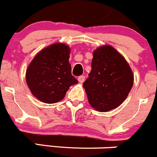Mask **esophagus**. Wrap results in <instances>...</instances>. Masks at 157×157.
<instances>
[{
  "mask_svg": "<svg viewBox=\"0 0 157 157\" xmlns=\"http://www.w3.org/2000/svg\"><path fill=\"white\" fill-rule=\"evenodd\" d=\"M77 80H78L79 83H83V82H84L85 77H84V76H80V77H78V79H77Z\"/></svg>",
  "mask_w": 157,
  "mask_h": 157,
  "instance_id": "1",
  "label": "esophagus"
}]
</instances>
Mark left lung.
Segmentation results:
<instances>
[{"instance_id":"8db88e82","label":"left lung","mask_w":157,"mask_h":157,"mask_svg":"<svg viewBox=\"0 0 157 157\" xmlns=\"http://www.w3.org/2000/svg\"><path fill=\"white\" fill-rule=\"evenodd\" d=\"M88 76L83 86L90 106L100 112L118 107L126 100L133 84L130 65L110 45L94 50Z\"/></svg>"}]
</instances>
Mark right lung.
<instances>
[{
    "label": "right lung",
    "mask_w": 157,
    "mask_h": 157,
    "mask_svg": "<svg viewBox=\"0 0 157 157\" xmlns=\"http://www.w3.org/2000/svg\"><path fill=\"white\" fill-rule=\"evenodd\" d=\"M70 53L68 45L56 43L33 57L26 71V82L36 99L55 103L63 100L70 86L78 83L71 74Z\"/></svg>",
    "instance_id": "obj_1"
}]
</instances>
